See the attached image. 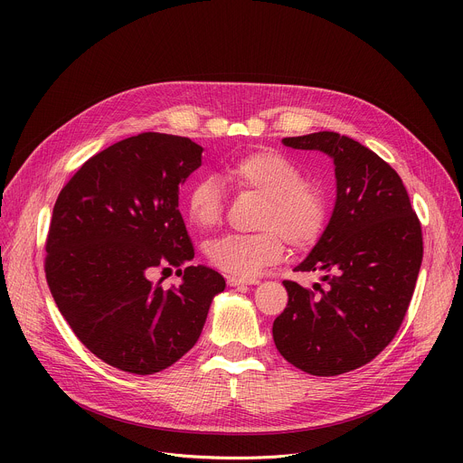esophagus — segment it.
<instances>
[{
    "label": "esophagus",
    "instance_id": "1",
    "mask_svg": "<svg viewBox=\"0 0 463 463\" xmlns=\"http://www.w3.org/2000/svg\"><path fill=\"white\" fill-rule=\"evenodd\" d=\"M258 279H241V277H227V284L236 288V286H250V284H258Z\"/></svg>",
    "mask_w": 463,
    "mask_h": 463
}]
</instances>
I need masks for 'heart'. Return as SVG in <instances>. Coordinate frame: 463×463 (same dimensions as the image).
<instances>
[{
	"label": "heart",
	"mask_w": 463,
	"mask_h": 463,
	"mask_svg": "<svg viewBox=\"0 0 463 463\" xmlns=\"http://www.w3.org/2000/svg\"><path fill=\"white\" fill-rule=\"evenodd\" d=\"M222 177L236 190L263 195L266 205L258 220L261 232L225 234L207 243L205 254L214 268L247 279L277 263L286 252V240L295 249H307L318 241L327 220V202L286 156L273 150L250 152L227 163ZM184 209L192 225L216 227L225 211L222 184L211 175L194 181Z\"/></svg>",
	"instance_id": "heart-1"
}]
</instances>
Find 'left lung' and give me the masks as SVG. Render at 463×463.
<instances>
[{"instance_id": "1", "label": "left lung", "mask_w": 463, "mask_h": 463, "mask_svg": "<svg viewBox=\"0 0 463 463\" xmlns=\"http://www.w3.org/2000/svg\"><path fill=\"white\" fill-rule=\"evenodd\" d=\"M282 143L334 159L337 202L318 243L295 268L322 271L326 286L284 280L289 300L273 322V339L302 372L339 375L375 359L398 334L421 268V223L398 172L361 143L335 131Z\"/></svg>"}]
</instances>
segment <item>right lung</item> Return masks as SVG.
<instances>
[{
    "label": "right lung",
    "mask_w": 463,
    "mask_h": 463,
    "mask_svg": "<svg viewBox=\"0 0 463 463\" xmlns=\"http://www.w3.org/2000/svg\"><path fill=\"white\" fill-rule=\"evenodd\" d=\"M188 137L146 131L90 157L52 209L45 241L51 295L79 341L122 372L148 375L179 361L202 335L223 277L180 268L194 247L179 213V184L202 166ZM184 277L165 290L149 275Z\"/></svg>",
    "instance_id": "right-lung-1"
}]
</instances>
